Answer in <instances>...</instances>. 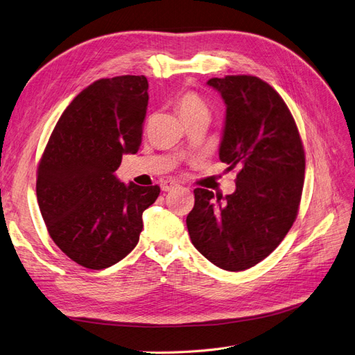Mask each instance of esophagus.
I'll return each mask as SVG.
<instances>
[{
    "label": "esophagus",
    "instance_id": "obj_1",
    "mask_svg": "<svg viewBox=\"0 0 355 355\" xmlns=\"http://www.w3.org/2000/svg\"><path fill=\"white\" fill-rule=\"evenodd\" d=\"M178 187L179 185L173 180H166V182H163V184H161V189H163V191H171V189H175Z\"/></svg>",
    "mask_w": 355,
    "mask_h": 355
}]
</instances>
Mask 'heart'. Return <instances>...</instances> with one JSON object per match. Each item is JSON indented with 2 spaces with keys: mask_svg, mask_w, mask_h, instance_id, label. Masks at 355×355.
Returning a JSON list of instances; mask_svg holds the SVG:
<instances>
[{
  "mask_svg": "<svg viewBox=\"0 0 355 355\" xmlns=\"http://www.w3.org/2000/svg\"><path fill=\"white\" fill-rule=\"evenodd\" d=\"M176 110L182 118L189 116L197 112H207L206 105L200 99V96L192 92L182 93L176 99Z\"/></svg>",
  "mask_w": 355,
  "mask_h": 355,
  "instance_id": "heart-1",
  "label": "heart"
}]
</instances>
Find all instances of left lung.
<instances>
[{
	"mask_svg": "<svg viewBox=\"0 0 355 355\" xmlns=\"http://www.w3.org/2000/svg\"><path fill=\"white\" fill-rule=\"evenodd\" d=\"M227 106L219 158L239 168L235 191L222 197L194 189L187 227L196 249L216 266L243 271L283 241L297 216L305 153L287 105L252 75L210 78Z\"/></svg>",
	"mask_w": 355,
	"mask_h": 355,
	"instance_id": "1",
	"label": "left lung"
}]
</instances>
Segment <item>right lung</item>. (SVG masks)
I'll use <instances>...</instances> for the list:
<instances>
[{"label":"right lung","mask_w":355,"mask_h":355,"mask_svg":"<svg viewBox=\"0 0 355 355\" xmlns=\"http://www.w3.org/2000/svg\"><path fill=\"white\" fill-rule=\"evenodd\" d=\"M148 99L144 75L94 81L63 111L40 161L37 198L50 237L89 270L135 249L142 213L159 196L158 185H125L115 176L123 155L141 146Z\"/></svg>","instance_id":"1"}]
</instances>
